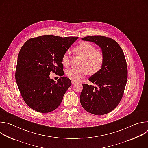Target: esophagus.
Returning <instances> with one entry per match:
<instances>
[{"instance_id":"34e87169","label":"esophagus","mask_w":148,"mask_h":148,"mask_svg":"<svg viewBox=\"0 0 148 148\" xmlns=\"http://www.w3.org/2000/svg\"><path fill=\"white\" fill-rule=\"evenodd\" d=\"M77 82V81H74V80H72V81H71V83H72V84H76Z\"/></svg>"}]
</instances>
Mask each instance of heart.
I'll use <instances>...</instances> for the list:
<instances>
[{
    "label": "heart",
    "instance_id": "obj_1",
    "mask_svg": "<svg viewBox=\"0 0 148 148\" xmlns=\"http://www.w3.org/2000/svg\"><path fill=\"white\" fill-rule=\"evenodd\" d=\"M77 54L83 57L81 68H71L66 71L67 76L74 81H78L87 75L98 73L102 68L103 62V56L101 51H97L96 47L88 42H82L75 49ZM71 53L67 50L62 55V63L68 66L70 63Z\"/></svg>",
    "mask_w": 148,
    "mask_h": 148
}]
</instances>
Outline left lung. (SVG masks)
Wrapping results in <instances>:
<instances>
[{
	"mask_svg": "<svg viewBox=\"0 0 148 148\" xmlns=\"http://www.w3.org/2000/svg\"><path fill=\"white\" fill-rule=\"evenodd\" d=\"M93 42L102 50L101 69L88 79L97 86L82 84L80 102L87 112L102 115L114 110L121 101L128 78L127 65L123 52L116 41L102 36L81 38Z\"/></svg>",
	"mask_w": 148,
	"mask_h": 148,
	"instance_id": "8db88e82",
	"label": "left lung"
}]
</instances>
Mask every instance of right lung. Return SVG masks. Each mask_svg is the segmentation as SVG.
<instances>
[{
  "mask_svg": "<svg viewBox=\"0 0 148 148\" xmlns=\"http://www.w3.org/2000/svg\"><path fill=\"white\" fill-rule=\"evenodd\" d=\"M78 37L45 35L28 40L17 57L15 78L22 97L28 106L38 112L55 110L71 86L64 75L62 57ZM62 77L58 82L50 72Z\"/></svg>",
  "mask_w": 148,
  "mask_h": 148,
  "instance_id": "obj_1",
  "label": "right lung"
}]
</instances>
